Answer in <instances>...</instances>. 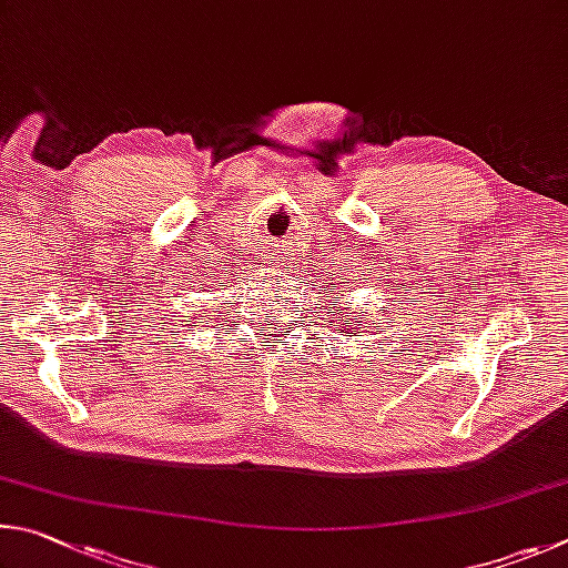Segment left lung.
<instances>
[{
    "label": "left lung",
    "instance_id": "8db88e82",
    "mask_svg": "<svg viewBox=\"0 0 568 568\" xmlns=\"http://www.w3.org/2000/svg\"><path fill=\"white\" fill-rule=\"evenodd\" d=\"M346 284H349V282H346ZM349 290H352V286H349ZM342 296H346V292ZM342 296L336 294L334 296L336 306H329V312H326V314H329V322H332V332L342 334V336H362V334H366V329H369V316H372L369 310H364V306L354 304V296H352V302L342 304ZM382 312L384 310H379V314Z\"/></svg>",
    "mask_w": 568,
    "mask_h": 568
}]
</instances>
